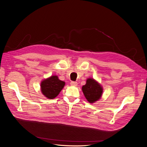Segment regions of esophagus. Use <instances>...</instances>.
<instances>
[{
  "label": "esophagus",
  "mask_w": 147,
  "mask_h": 147,
  "mask_svg": "<svg viewBox=\"0 0 147 147\" xmlns=\"http://www.w3.org/2000/svg\"><path fill=\"white\" fill-rule=\"evenodd\" d=\"M71 85L72 86H76L78 85V83H77V82H75V81H71Z\"/></svg>",
  "instance_id": "34e87169"
}]
</instances>
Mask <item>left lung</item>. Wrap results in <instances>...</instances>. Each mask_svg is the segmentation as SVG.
Returning <instances> with one entry per match:
<instances>
[{
  "instance_id": "1",
  "label": "left lung",
  "mask_w": 147,
  "mask_h": 147,
  "mask_svg": "<svg viewBox=\"0 0 147 147\" xmlns=\"http://www.w3.org/2000/svg\"><path fill=\"white\" fill-rule=\"evenodd\" d=\"M82 90L85 98L91 103L99 100L102 95V88L94 80L88 78L85 85H83Z\"/></svg>"
}]
</instances>
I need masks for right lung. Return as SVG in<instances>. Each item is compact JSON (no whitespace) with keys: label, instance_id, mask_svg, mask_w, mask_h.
Wrapping results in <instances>:
<instances>
[{"label":"right lung","instance_id":"right-lung-1","mask_svg":"<svg viewBox=\"0 0 147 147\" xmlns=\"http://www.w3.org/2000/svg\"><path fill=\"white\" fill-rule=\"evenodd\" d=\"M65 84V82L59 80L57 76H52L42 81L41 90L45 97L50 99H53L63 89Z\"/></svg>","mask_w":147,"mask_h":147}]
</instances>
